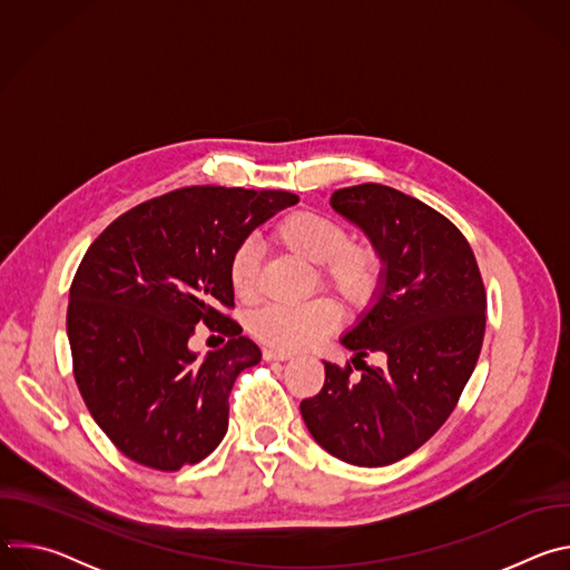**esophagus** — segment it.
<instances>
[{"label": "esophagus", "instance_id": "34e87169", "mask_svg": "<svg viewBox=\"0 0 570 570\" xmlns=\"http://www.w3.org/2000/svg\"><path fill=\"white\" fill-rule=\"evenodd\" d=\"M264 358L266 361H288L291 354L288 352H279V350H264Z\"/></svg>", "mask_w": 570, "mask_h": 570}]
</instances>
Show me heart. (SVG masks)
<instances>
[{
    "label": "heart",
    "mask_w": 570,
    "mask_h": 570,
    "mask_svg": "<svg viewBox=\"0 0 570 570\" xmlns=\"http://www.w3.org/2000/svg\"><path fill=\"white\" fill-rule=\"evenodd\" d=\"M273 240L286 253L315 264L317 279L336 293L350 308L370 306L385 282V253L370 238H350L343 220L320 209H295L277 220ZM259 257L250 240L234 248L227 277L236 297L250 299L257 286ZM341 324V308L330 297H315L299 306L266 304L250 322L257 341L279 352L311 347L334 334Z\"/></svg>",
    "instance_id": "heart-1"
}]
</instances>
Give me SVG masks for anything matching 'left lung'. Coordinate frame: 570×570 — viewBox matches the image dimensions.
I'll use <instances>...</instances> for the list:
<instances>
[{"label":"left lung","mask_w":570,"mask_h":570,"mask_svg":"<svg viewBox=\"0 0 570 570\" xmlns=\"http://www.w3.org/2000/svg\"><path fill=\"white\" fill-rule=\"evenodd\" d=\"M385 253L376 304L343 338L362 370L324 363V385L299 403L306 429L334 458L385 466L417 451L449 420L478 363L487 293L464 234L438 209L365 183L332 194ZM374 353L382 363L367 366Z\"/></svg>","instance_id":"8db88e82"}]
</instances>
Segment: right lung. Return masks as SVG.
I'll use <instances>...</instances> for the list:
<instances>
[{
	"label": "right lung",
	"mask_w": 570,
	"mask_h": 570,
	"mask_svg": "<svg viewBox=\"0 0 570 570\" xmlns=\"http://www.w3.org/2000/svg\"><path fill=\"white\" fill-rule=\"evenodd\" d=\"M299 198L194 185L115 218L80 262L67 306L73 379L90 415L132 462L178 471L225 438L229 392L262 361L229 315L227 264L257 225ZM198 321L228 336L205 362Z\"/></svg>",
	"instance_id": "1"
}]
</instances>
